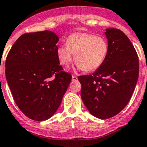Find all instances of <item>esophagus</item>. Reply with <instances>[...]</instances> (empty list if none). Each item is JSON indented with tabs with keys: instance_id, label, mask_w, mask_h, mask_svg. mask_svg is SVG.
<instances>
[{
	"instance_id": "esophagus-1",
	"label": "esophagus",
	"mask_w": 147,
	"mask_h": 147,
	"mask_svg": "<svg viewBox=\"0 0 147 147\" xmlns=\"http://www.w3.org/2000/svg\"><path fill=\"white\" fill-rule=\"evenodd\" d=\"M77 80H78V79H77V76H74V75H73V76H72V80L73 81H76Z\"/></svg>"
}]
</instances>
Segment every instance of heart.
<instances>
[{"instance_id":"1","label":"heart","mask_w":147,"mask_h":147,"mask_svg":"<svg viewBox=\"0 0 147 147\" xmlns=\"http://www.w3.org/2000/svg\"><path fill=\"white\" fill-rule=\"evenodd\" d=\"M108 43L104 37L88 33H74L67 39V45L59 47L57 55L63 66H67L73 60L79 68L91 72L100 67L108 53Z\"/></svg>"}]
</instances>
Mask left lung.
<instances>
[{"label":"left lung","mask_w":147,"mask_h":147,"mask_svg":"<svg viewBox=\"0 0 147 147\" xmlns=\"http://www.w3.org/2000/svg\"><path fill=\"white\" fill-rule=\"evenodd\" d=\"M108 53L100 67L91 75L78 77L81 98L92 115L107 119L118 114L128 104L139 75L137 52L121 30L107 28Z\"/></svg>","instance_id":"1"}]
</instances>
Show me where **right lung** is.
<instances>
[{"label":"right lung","mask_w":147,"mask_h":147,"mask_svg":"<svg viewBox=\"0 0 147 147\" xmlns=\"http://www.w3.org/2000/svg\"><path fill=\"white\" fill-rule=\"evenodd\" d=\"M59 40L50 31L26 33L17 39L6 59V79L13 99L35 121L54 115L72 79L59 65Z\"/></svg>","instance_id":"add662e5"}]
</instances>
